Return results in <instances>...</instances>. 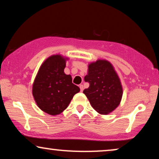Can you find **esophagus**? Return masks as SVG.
Wrapping results in <instances>:
<instances>
[{
	"label": "esophagus",
	"instance_id": "esophagus-1",
	"mask_svg": "<svg viewBox=\"0 0 159 159\" xmlns=\"http://www.w3.org/2000/svg\"><path fill=\"white\" fill-rule=\"evenodd\" d=\"M80 91H81V92H82V91H83V90H84V86H83V84H80Z\"/></svg>",
	"mask_w": 159,
	"mask_h": 159
}]
</instances>
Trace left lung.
I'll return each instance as SVG.
<instances>
[{
	"label": "left lung",
	"instance_id": "left-lung-1",
	"mask_svg": "<svg viewBox=\"0 0 159 159\" xmlns=\"http://www.w3.org/2000/svg\"><path fill=\"white\" fill-rule=\"evenodd\" d=\"M84 81L90 86L83 93L94 109L101 114L112 112L120 103L123 90L114 66L106 60H97L88 66Z\"/></svg>",
	"mask_w": 159,
	"mask_h": 159
}]
</instances>
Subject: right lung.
Here are the masks:
<instances>
[{
    "mask_svg": "<svg viewBox=\"0 0 159 159\" xmlns=\"http://www.w3.org/2000/svg\"><path fill=\"white\" fill-rule=\"evenodd\" d=\"M67 58L50 56L43 63L34 79L32 95L37 105L50 115L60 114L68 107L80 88L72 83L71 75L64 73Z\"/></svg>",
    "mask_w": 159,
    "mask_h": 159,
    "instance_id": "obj_1",
    "label": "right lung"
}]
</instances>
